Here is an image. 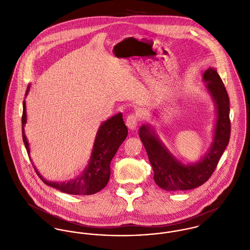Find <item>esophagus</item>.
Returning <instances> with one entry per match:
<instances>
[{
	"label": "esophagus",
	"instance_id": "1",
	"mask_svg": "<svg viewBox=\"0 0 250 250\" xmlns=\"http://www.w3.org/2000/svg\"><path fill=\"white\" fill-rule=\"evenodd\" d=\"M139 121H140V117L138 114L136 113H133V114H130L127 119H126V125L128 126V128L130 130H136L137 127H138V124H139Z\"/></svg>",
	"mask_w": 250,
	"mask_h": 250
}]
</instances>
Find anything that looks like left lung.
Wrapping results in <instances>:
<instances>
[{
  "label": "left lung",
  "instance_id": "1",
  "mask_svg": "<svg viewBox=\"0 0 250 250\" xmlns=\"http://www.w3.org/2000/svg\"><path fill=\"white\" fill-rule=\"evenodd\" d=\"M203 82L214 102L216 117L212 143L197 162L182 163L162 142L151 125L143 124L140 128L139 135L154 170V181L165 190H187L203 185L213 174L229 143L231 125L226 88L214 67L204 72Z\"/></svg>",
  "mask_w": 250,
  "mask_h": 250
}]
</instances>
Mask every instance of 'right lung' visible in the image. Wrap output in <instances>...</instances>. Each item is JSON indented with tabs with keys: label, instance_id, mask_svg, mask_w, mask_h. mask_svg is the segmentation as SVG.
I'll return each mask as SVG.
<instances>
[{
	"label": "right lung",
	"instance_id": "obj_1",
	"mask_svg": "<svg viewBox=\"0 0 250 250\" xmlns=\"http://www.w3.org/2000/svg\"><path fill=\"white\" fill-rule=\"evenodd\" d=\"M31 85L29 84L26 95H28ZM27 123L26 102H23L22 115V137L30 157V146L25 135V124ZM128 135V128L125 125L122 113L119 112L106 121H104L96 134L88 164L83 171L75 179L68 182H53L47 181L37 170L36 172L40 179L52 188H55L62 192L75 195H90L103 189L109 180L110 168L109 165L117 152L119 146L125 141ZM31 158V157H30ZM34 166V165H33Z\"/></svg>",
	"mask_w": 250,
	"mask_h": 250
}]
</instances>
